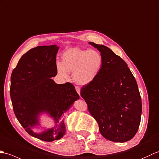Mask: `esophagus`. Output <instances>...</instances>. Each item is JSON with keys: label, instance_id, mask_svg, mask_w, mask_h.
Segmentation results:
<instances>
[{"label": "esophagus", "instance_id": "1", "mask_svg": "<svg viewBox=\"0 0 159 159\" xmlns=\"http://www.w3.org/2000/svg\"><path fill=\"white\" fill-rule=\"evenodd\" d=\"M75 90H76V91H77V93H78V94L80 95V87L75 86Z\"/></svg>", "mask_w": 159, "mask_h": 159}]
</instances>
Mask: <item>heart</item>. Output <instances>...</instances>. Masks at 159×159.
<instances>
[{
  "label": "heart",
  "instance_id": "b5f03b06",
  "mask_svg": "<svg viewBox=\"0 0 159 159\" xmlns=\"http://www.w3.org/2000/svg\"><path fill=\"white\" fill-rule=\"evenodd\" d=\"M103 62V57L98 51L74 48L63 53L62 62L56 63V69L64 78L69 77V72H73V80L77 84L87 85L98 77Z\"/></svg>",
  "mask_w": 159,
  "mask_h": 159
}]
</instances>
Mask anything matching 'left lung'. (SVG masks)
<instances>
[{
  "instance_id": "left-lung-1",
  "label": "left lung",
  "mask_w": 159,
  "mask_h": 159,
  "mask_svg": "<svg viewBox=\"0 0 159 159\" xmlns=\"http://www.w3.org/2000/svg\"><path fill=\"white\" fill-rule=\"evenodd\" d=\"M90 44L101 52L103 66L93 82L82 87L81 97L105 139L127 142L138 130L142 116L137 82L127 64L111 49L93 42Z\"/></svg>"
}]
</instances>
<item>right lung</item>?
I'll return each mask as SVG.
<instances>
[{
  "label": "right lung",
  "instance_id": "right-lung-1",
  "mask_svg": "<svg viewBox=\"0 0 159 159\" xmlns=\"http://www.w3.org/2000/svg\"><path fill=\"white\" fill-rule=\"evenodd\" d=\"M56 45L38 46L24 54L11 76L10 96L20 125L30 135L45 142L60 139L65 134L64 114L79 99L71 83L57 84L51 77L57 75ZM46 112L55 125L41 134L32 129L39 125L38 116Z\"/></svg>",
  "mask_w": 159,
  "mask_h": 159
}]
</instances>
